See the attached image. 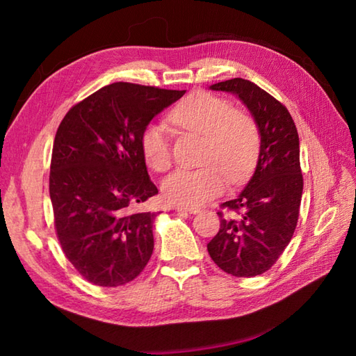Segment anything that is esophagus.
<instances>
[{
	"label": "esophagus",
	"mask_w": 356,
	"mask_h": 356,
	"mask_svg": "<svg viewBox=\"0 0 356 356\" xmlns=\"http://www.w3.org/2000/svg\"><path fill=\"white\" fill-rule=\"evenodd\" d=\"M174 208H176V211H186V213H191V214H195L200 211L199 207H186V205H176Z\"/></svg>",
	"instance_id": "obj_1"
}]
</instances>
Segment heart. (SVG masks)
Instances as JSON below:
<instances>
[{"label":"heart","mask_w":356,"mask_h":356,"mask_svg":"<svg viewBox=\"0 0 356 356\" xmlns=\"http://www.w3.org/2000/svg\"><path fill=\"white\" fill-rule=\"evenodd\" d=\"M168 120L188 133L202 136L197 162L193 170H177L163 180V197L176 205L194 207L222 193L226 180L238 185L251 176L261 149V134L251 113L234 108L225 97L191 92L174 107ZM143 161L151 170L171 168L168 136L161 125L149 124L139 138Z\"/></svg>","instance_id":"obj_1"}]
</instances>
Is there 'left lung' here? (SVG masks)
<instances>
[{
  "mask_svg": "<svg viewBox=\"0 0 356 356\" xmlns=\"http://www.w3.org/2000/svg\"><path fill=\"white\" fill-rule=\"evenodd\" d=\"M211 88L237 95L261 134L254 176L238 195L220 203V229L208 243L218 268L249 278L274 266L297 228L303 194L298 131L284 105L251 81L234 78Z\"/></svg>",
  "mask_w": 356,
  "mask_h": 356,
  "instance_id": "left-lung-1",
  "label": "left lung"
}]
</instances>
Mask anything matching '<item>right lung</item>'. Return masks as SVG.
<instances>
[{
	"instance_id": "right-lung-1",
	"label": "right lung",
	"mask_w": 356,
	"mask_h": 356,
	"mask_svg": "<svg viewBox=\"0 0 356 356\" xmlns=\"http://www.w3.org/2000/svg\"><path fill=\"white\" fill-rule=\"evenodd\" d=\"M185 90L115 82L74 104L53 142L49 190L63 252L102 287L133 282L154 248L157 213L140 207L159 191L139 138Z\"/></svg>"
}]
</instances>
